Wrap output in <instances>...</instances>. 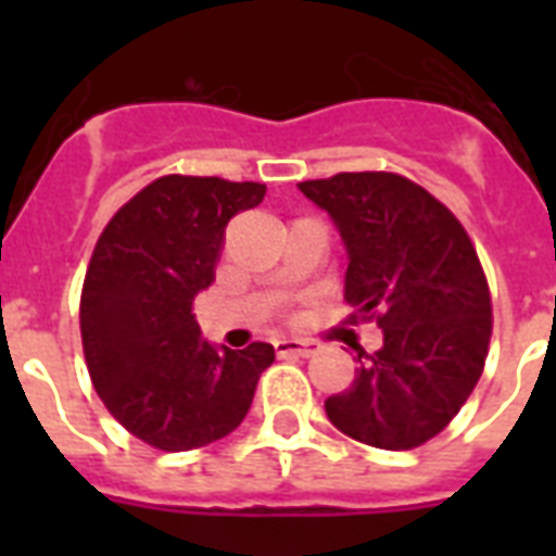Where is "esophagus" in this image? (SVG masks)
<instances>
[{
  "mask_svg": "<svg viewBox=\"0 0 556 556\" xmlns=\"http://www.w3.org/2000/svg\"><path fill=\"white\" fill-rule=\"evenodd\" d=\"M274 349H277L279 357H286V355L312 357V355H317V352H320V343H317V340L282 338V340H274Z\"/></svg>",
  "mask_w": 556,
  "mask_h": 556,
  "instance_id": "1",
  "label": "esophagus"
}]
</instances>
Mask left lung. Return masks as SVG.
<instances>
[{"mask_svg": "<svg viewBox=\"0 0 556 556\" xmlns=\"http://www.w3.org/2000/svg\"><path fill=\"white\" fill-rule=\"evenodd\" d=\"M296 187L346 242L349 320L383 329V346L357 355L352 387L326 401V415L371 447H421L482 378L493 308L479 253L435 195L397 173H338Z\"/></svg>", "mask_w": 556, "mask_h": 556, "instance_id": "1", "label": "left lung"}]
</instances>
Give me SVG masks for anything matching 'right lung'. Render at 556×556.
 Here are the masks:
<instances>
[{
	"label": "right lung",
	"mask_w": 556,
	"mask_h": 556,
	"mask_svg": "<svg viewBox=\"0 0 556 556\" xmlns=\"http://www.w3.org/2000/svg\"><path fill=\"white\" fill-rule=\"evenodd\" d=\"M265 185L161 176L103 227L80 294L83 355L106 409L155 450L225 439L251 409L270 343L216 349L192 300L216 277L227 222L256 207Z\"/></svg>",
	"instance_id": "obj_1"
}]
</instances>
